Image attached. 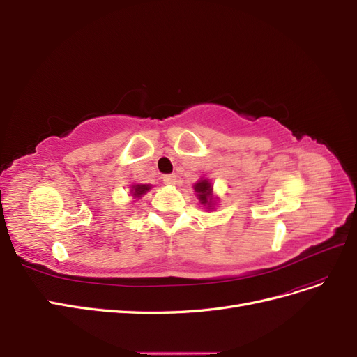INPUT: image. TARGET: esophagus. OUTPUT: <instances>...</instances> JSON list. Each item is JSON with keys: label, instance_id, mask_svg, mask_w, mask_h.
<instances>
[{"label": "esophagus", "instance_id": "1", "mask_svg": "<svg viewBox=\"0 0 357 357\" xmlns=\"http://www.w3.org/2000/svg\"><path fill=\"white\" fill-rule=\"evenodd\" d=\"M176 181H177L176 176H172V174H169V176H164V183H165V185L172 186V185H176Z\"/></svg>", "mask_w": 357, "mask_h": 357}]
</instances>
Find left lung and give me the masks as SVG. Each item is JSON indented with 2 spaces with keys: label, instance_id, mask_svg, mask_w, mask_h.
<instances>
[{
  "label": "left lung",
  "instance_id": "8db88e82",
  "mask_svg": "<svg viewBox=\"0 0 357 357\" xmlns=\"http://www.w3.org/2000/svg\"><path fill=\"white\" fill-rule=\"evenodd\" d=\"M193 190H195V195L197 198L199 199L202 207L207 210V211H211L214 210L215 204H218L219 198L214 197L213 193V183L210 178H205V177H201L195 185H193Z\"/></svg>",
  "mask_w": 357,
  "mask_h": 357
}]
</instances>
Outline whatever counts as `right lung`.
Returning a JSON list of instances; mask_svg holds the SVG:
<instances>
[{
    "label": "right lung",
    "instance_id": "right-lung-1",
    "mask_svg": "<svg viewBox=\"0 0 357 357\" xmlns=\"http://www.w3.org/2000/svg\"><path fill=\"white\" fill-rule=\"evenodd\" d=\"M152 189V185H131V188H129V195H131L134 199H139L143 198V195H146V193Z\"/></svg>",
    "mask_w": 357,
    "mask_h": 357
}]
</instances>
